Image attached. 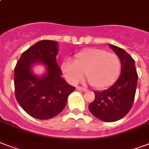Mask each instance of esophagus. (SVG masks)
I'll return each instance as SVG.
<instances>
[{"instance_id": "esophagus-1", "label": "esophagus", "mask_w": 149, "mask_h": 149, "mask_svg": "<svg viewBox=\"0 0 149 149\" xmlns=\"http://www.w3.org/2000/svg\"><path fill=\"white\" fill-rule=\"evenodd\" d=\"M77 91H84V92H86V91H87V89L84 88V87H81V86H77Z\"/></svg>"}]
</instances>
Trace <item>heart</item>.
<instances>
[{
	"instance_id": "heart-1",
	"label": "heart",
	"mask_w": 149,
	"mask_h": 149,
	"mask_svg": "<svg viewBox=\"0 0 149 149\" xmlns=\"http://www.w3.org/2000/svg\"><path fill=\"white\" fill-rule=\"evenodd\" d=\"M61 68L71 84L79 82L85 72L91 86L101 89L111 86L117 80L121 70V62L116 54L89 49L76 54L74 61L65 59Z\"/></svg>"
}]
</instances>
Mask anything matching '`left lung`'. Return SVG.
I'll list each match as a JSON object with an SVG mask.
<instances>
[{
	"label": "left lung",
	"mask_w": 149,
	"mask_h": 149,
	"mask_svg": "<svg viewBox=\"0 0 149 149\" xmlns=\"http://www.w3.org/2000/svg\"><path fill=\"white\" fill-rule=\"evenodd\" d=\"M120 58L121 71L117 81L102 91H94L95 99L89 105L94 117L106 122H113L124 118L130 111L134 100L138 73L132 57L121 48L109 44Z\"/></svg>",
	"instance_id": "left-lung-1"
}]
</instances>
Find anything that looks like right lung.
<instances>
[{
  "mask_svg": "<svg viewBox=\"0 0 149 149\" xmlns=\"http://www.w3.org/2000/svg\"><path fill=\"white\" fill-rule=\"evenodd\" d=\"M58 42L42 40L22 54L15 68V97L27 113L47 120L62 112L68 97L76 87L68 84L56 62ZM36 63L46 65L47 72L38 77L31 67Z\"/></svg>",
  "mask_w": 149,
  "mask_h": 149,
  "instance_id": "1",
  "label": "right lung"
}]
</instances>
